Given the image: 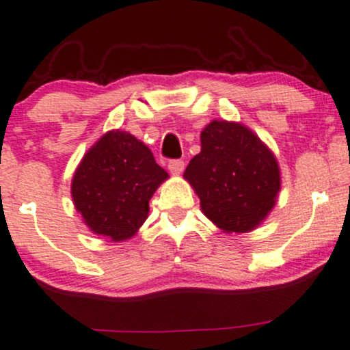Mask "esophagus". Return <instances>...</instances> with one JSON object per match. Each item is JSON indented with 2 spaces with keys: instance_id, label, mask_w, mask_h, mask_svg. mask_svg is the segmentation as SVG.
I'll use <instances>...</instances> for the list:
<instances>
[{
  "instance_id": "obj_1",
  "label": "esophagus",
  "mask_w": 350,
  "mask_h": 350,
  "mask_svg": "<svg viewBox=\"0 0 350 350\" xmlns=\"http://www.w3.org/2000/svg\"><path fill=\"white\" fill-rule=\"evenodd\" d=\"M167 167H169V171L172 172V174H181V172L184 171V161H181V159L169 161Z\"/></svg>"
}]
</instances>
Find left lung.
Wrapping results in <instances>:
<instances>
[{"mask_svg":"<svg viewBox=\"0 0 350 350\" xmlns=\"http://www.w3.org/2000/svg\"><path fill=\"white\" fill-rule=\"evenodd\" d=\"M207 219L224 232L256 229L275 204L281 171L275 156L241 122L213 121L201 133V152L184 171Z\"/></svg>","mask_w":350,"mask_h":350,"instance_id":"1","label":"left lung"}]
</instances>
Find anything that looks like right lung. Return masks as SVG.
<instances>
[{
  "label": "right lung",
  "mask_w": 350,
  "mask_h": 350,
  "mask_svg": "<svg viewBox=\"0 0 350 350\" xmlns=\"http://www.w3.org/2000/svg\"><path fill=\"white\" fill-rule=\"evenodd\" d=\"M167 178L148 146L116 129L84 154L72 176L71 196L91 231L119 243L143 226L152 194Z\"/></svg>",
  "instance_id": "obj_1"
}]
</instances>
